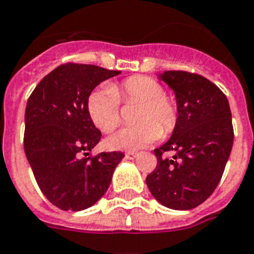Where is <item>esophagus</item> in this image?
Returning <instances> with one entry per match:
<instances>
[{"instance_id": "34e87169", "label": "esophagus", "mask_w": 254, "mask_h": 254, "mask_svg": "<svg viewBox=\"0 0 254 254\" xmlns=\"http://www.w3.org/2000/svg\"><path fill=\"white\" fill-rule=\"evenodd\" d=\"M137 156H138V153L134 152H127V154H125V157H127V160H134V158H137Z\"/></svg>"}]
</instances>
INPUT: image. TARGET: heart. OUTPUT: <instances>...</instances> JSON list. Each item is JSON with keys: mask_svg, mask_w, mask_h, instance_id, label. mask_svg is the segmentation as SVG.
<instances>
[{"mask_svg": "<svg viewBox=\"0 0 254 254\" xmlns=\"http://www.w3.org/2000/svg\"><path fill=\"white\" fill-rule=\"evenodd\" d=\"M120 101L140 102L134 117L138 124L109 135L106 138L109 149L138 150L156 142L161 134H169L177 124V104L166 94L162 84L148 75H133L100 86L89 94L88 113L100 130L108 133L119 125Z\"/></svg>", "mask_w": 254, "mask_h": 254, "instance_id": "heart-1", "label": "heart"}]
</instances>
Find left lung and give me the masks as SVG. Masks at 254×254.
Instances as JSON below:
<instances>
[{
	"label": "left lung",
	"instance_id": "left-lung-1",
	"mask_svg": "<svg viewBox=\"0 0 254 254\" xmlns=\"http://www.w3.org/2000/svg\"><path fill=\"white\" fill-rule=\"evenodd\" d=\"M158 78L174 92L179 117L169 140L154 149L157 166L146 185L166 208L189 210L212 194L225 169L235 137L229 102L200 74L166 70ZM166 151L175 153L172 160Z\"/></svg>",
	"mask_w": 254,
	"mask_h": 254
}]
</instances>
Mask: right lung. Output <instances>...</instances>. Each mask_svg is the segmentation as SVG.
Wrapping results in <instances>:
<instances>
[{
    "mask_svg": "<svg viewBox=\"0 0 254 254\" xmlns=\"http://www.w3.org/2000/svg\"><path fill=\"white\" fill-rule=\"evenodd\" d=\"M120 70L65 64L45 75L25 110L24 149L44 196L63 210H84L100 200L121 152L89 156L101 140L86 101L97 85Z\"/></svg>",
    "mask_w": 254,
    "mask_h": 254,
    "instance_id": "obj_1",
    "label": "right lung"
}]
</instances>
